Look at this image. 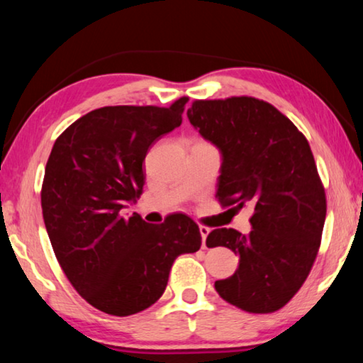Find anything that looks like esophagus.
<instances>
[{
  "mask_svg": "<svg viewBox=\"0 0 363 363\" xmlns=\"http://www.w3.org/2000/svg\"><path fill=\"white\" fill-rule=\"evenodd\" d=\"M208 233H210V227L200 225V235H201V243H203V247H205V242H206Z\"/></svg>",
  "mask_w": 363,
  "mask_h": 363,
  "instance_id": "esophagus-1",
  "label": "esophagus"
}]
</instances>
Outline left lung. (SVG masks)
Listing matches in <instances>:
<instances>
[{
  "label": "left lung",
  "instance_id": "left-lung-1",
  "mask_svg": "<svg viewBox=\"0 0 363 363\" xmlns=\"http://www.w3.org/2000/svg\"><path fill=\"white\" fill-rule=\"evenodd\" d=\"M187 116L223 155L220 205L253 208L248 235L224 227L206 238L208 248L227 247L240 257L235 274L214 288L251 314L279 311L309 275L327 216L309 143L274 106L248 96L195 101Z\"/></svg>",
  "mask_w": 363,
  "mask_h": 363
}]
</instances>
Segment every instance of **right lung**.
Masks as SVG:
<instances>
[{"label":"right lung","mask_w":363,"mask_h":363,"mask_svg":"<svg viewBox=\"0 0 363 363\" xmlns=\"http://www.w3.org/2000/svg\"><path fill=\"white\" fill-rule=\"evenodd\" d=\"M187 101L96 108L60 134L48 158L41 208L49 240L79 296L106 314L126 317L157 303L176 257L201 247L186 214L149 224L123 213L143 194L150 145L181 126Z\"/></svg>","instance_id":"add662e5"}]
</instances>
